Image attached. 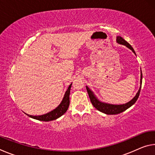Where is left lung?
Returning a JSON list of instances; mask_svg holds the SVG:
<instances>
[{
  "instance_id": "obj_1",
  "label": "left lung",
  "mask_w": 155,
  "mask_h": 155,
  "mask_svg": "<svg viewBox=\"0 0 155 155\" xmlns=\"http://www.w3.org/2000/svg\"><path fill=\"white\" fill-rule=\"evenodd\" d=\"M117 43H119L120 44H123V45H125L126 46H127L128 48H130L131 51H132L135 54V52L134 51V49L133 48V47L131 46L129 44H128L127 41L124 40L122 37L118 36L117 37ZM141 84L142 83V73H141ZM141 88L140 87V90H139L138 92L136 94V96L133 98L130 102H128L127 104H120V105H115V104H107V103H101V101H99L98 99H97L95 96H94V94L92 93L90 89H89L87 87H86V89H87V93L89 97L90 98V101L92 105L95 107L96 109H98V111H101L104 113V114H107V115H115V114H118L122 113L123 111H124L125 110H127V109L129 108L130 107H131L133 104H134L137 100L139 98V96H140V91H141Z\"/></svg>"
}]
</instances>
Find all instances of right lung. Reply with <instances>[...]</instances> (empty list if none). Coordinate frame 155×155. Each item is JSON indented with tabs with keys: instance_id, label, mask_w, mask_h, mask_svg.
Listing matches in <instances>:
<instances>
[{
	"instance_id": "obj_1",
	"label": "right lung",
	"mask_w": 155,
	"mask_h": 155,
	"mask_svg": "<svg viewBox=\"0 0 155 155\" xmlns=\"http://www.w3.org/2000/svg\"><path fill=\"white\" fill-rule=\"evenodd\" d=\"M72 83L70 84L68 87V90L65 92L63 101H61V104L57 107L55 109H54L53 111L48 113V114L38 115V116H33V115H28V116H29L32 118L40 120V121H44V122H48L51 121V120H54L58 118V117H61L62 115H64L68 109V107L70 105V88H71Z\"/></svg>"
}]
</instances>
